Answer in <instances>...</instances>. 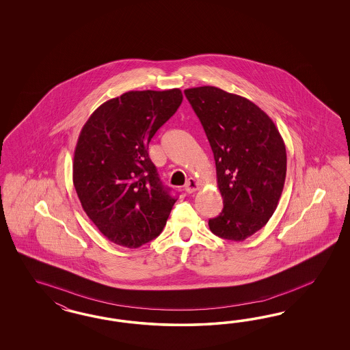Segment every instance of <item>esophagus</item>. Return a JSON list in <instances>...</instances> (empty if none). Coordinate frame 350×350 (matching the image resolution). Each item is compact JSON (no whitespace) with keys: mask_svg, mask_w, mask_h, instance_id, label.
<instances>
[{"mask_svg":"<svg viewBox=\"0 0 350 350\" xmlns=\"http://www.w3.org/2000/svg\"><path fill=\"white\" fill-rule=\"evenodd\" d=\"M185 190H186V192H189V193H193L195 191L199 190L198 180H195V178H189V180L185 185Z\"/></svg>","mask_w":350,"mask_h":350,"instance_id":"obj_1","label":"esophagus"}]
</instances>
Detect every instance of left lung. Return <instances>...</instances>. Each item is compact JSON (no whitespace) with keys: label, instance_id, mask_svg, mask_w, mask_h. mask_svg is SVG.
Returning <instances> with one entry per match:
<instances>
[{"label":"left lung","instance_id":"left-lung-1","mask_svg":"<svg viewBox=\"0 0 350 350\" xmlns=\"http://www.w3.org/2000/svg\"><path fill=\"white\" fill-rule=\"evenodd\" d=\"M211 144L223 211L209 219L214 234L244 241L265 227L286 178V148L265 111L218 87L185 90Z\"/></svg>","mask_w":350,"mask_h":350}]
</instances>
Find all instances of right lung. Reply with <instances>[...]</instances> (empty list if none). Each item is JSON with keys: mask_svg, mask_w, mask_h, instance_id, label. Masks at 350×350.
<instances>
[{"mask_svg": "<svg viewBox=\"0 0 350 350\" xmlns=\"http://www.w3.org/2000/svg\"><path fill=\"white\" fill-rule=\"evenodd\" d=\"M180 88L129 91L98 106L75 150L82 208L114 244L136 249L163 231L177 199L148 158V144L182 103Z\"/></svg>", "mask_w": 350, "mask_h": 350, "instance_id": "obj_1", "label": "right lung"}]
</instances>
